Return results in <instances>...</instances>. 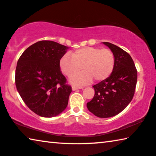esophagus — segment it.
Wrapping results in <instances>:
<instances>
[{"instance_id": "obj_1", "label": "esophagus", "mask_w": 156, "mask_h": 156, "mask_svg": "<svg viewBox=\"0 0 156 156\" xmlns=\"http://www.w3.org/2000/svg\"><path fill=\"white\" fill-rule=\"evenodd\" d=\"M83 87H76V86H73V87H72V90H73V91H76V90L83 89Z\"/></svg>"}]
</instances>
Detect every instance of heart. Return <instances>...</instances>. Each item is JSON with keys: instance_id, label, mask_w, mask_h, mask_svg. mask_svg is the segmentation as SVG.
Here are the masks:
<instances>
[{"instance_id": "obj_1", "label": "heart", "mask_w": 156, "mask_h": 156, "mask_svg": "<svg viewBox=\"0 0 156 156\" xmlns=\"http://www.w3.org/2000/svg\"><path fill=\"white\" fill-rule=\"evenodd\" d=\"M72 57L64 55L59 61L62 73L67 76L77 73L83 68L84 72L71 76L69 82L75 85L89 84L94 79L101 82L111 75L115 66V56L109 49L85 47L72 52Z\"/></svg>"}]
</instances>
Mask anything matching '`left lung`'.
I'll use <instances>...</instances> for the list:
<instances>
[{
	"instance_id": "8db88e82",
	"label": "left lung",
	"mask_w": 156,
	"mask_h": 156,
	"mask_svg": "<svg viewBox=\"0 0 156 156\" xmlns=\"http://www.w3.org/2000/svg\"><path fill=\"white\" fill-rule=\"evenodd\" d=\"M103 44L114 54V69L106 80L93 85L94 96L87 103V107L97 117L110 118L121 112L132 101L137 71L128 53L112 43L104 42Z\"/></svg>"
}]
</instances>
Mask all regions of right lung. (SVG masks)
<instances>
[{
    "label": "right lung",
    "instance_id": "right-lung-1",
    "mask_svg": "<svg viewBox=\"0 0 156 156\" xmlns=\"http://www.w3.org/2000/svg\"><path fill=\"white\" fill-rule=\"evenodd\" d=\"M69 48L54 41H38L29 46L17 62V91L28 107L42 117L59 115L68 105L72 90L66 84L59 61Z\"/></svg>",
    "mask_w": 156,
    "mask_h": 156
}]
</instances>
